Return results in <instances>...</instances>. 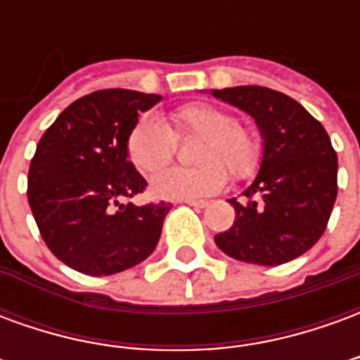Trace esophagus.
Returning a JSON list of instances; mask_svg holds the SVG:
<instances>
[{
	"mask_svg": "<svg viewBox=\"0 0 360 360\" xmlns=\"http://www.w3.org/2000/svg\"><path fill=\"white\" fill-rule=\"evenodd\" d=\"M185 202L193 208H206L208 206V200H185Z\"/></svg>",
	"mask_w": 360,
	"mask_h": 360,
	"instance_id": "obj_1",
	"label": "esophagus"
}]
</instances>
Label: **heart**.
Instances as JSON below:
<instances>
[{
    "label": "heart",
    "mask_w": 360,
    "mask_h": 360,
    "mask_svg": "<svg viewBox=\"0 0 360 360\" xmlns=\"http://www.w3.org/2000/svg\"><path fill=\"white\" fill-rule=\"evenodd\" d=\"M175 136L198 134L193 150L195 167H172L152 179V193L164 200H193L214 195L226 187L229 174L235 179L255 175L262 146L252 131L235 123L233 115L212 103H185L172 113ZM162 119L146 113L134 121L127 134L129 162L144 175L160 172L172 162L175 139Z\"/></svg>",
    "instance_id": "1"
}]
</instances>
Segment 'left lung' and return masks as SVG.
<instances>
[{
	"mask_svg": "<svg viewBox=\"0 0 360 360\" xmlns=\"http://www.w3.org/2000/svg\"><path fill=\"white\" fill-rule=\"evenodd\" d=\"M247 111L262 136L258 175L231 198L235 221L214 241L227 257L260 266L285 264L322 237L338 196V156L320 121L301 103L266 86L212 90Z\"/></svg>",
	"mask_w": 360,
	"mask_h": 360,
	"instance_id": "8db88e82",
	"label": "left lung"
}]
</instances>
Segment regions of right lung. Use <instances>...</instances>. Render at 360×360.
I'll use <instances>...</instances> for the list:
<instances>
[{
  "mask_svg": "<svg viewBox=\"0 0 360 360\" xmlns=\"http://www.w3.org/2000/svg\"><path fill=\"white\" fill-rule=\"evenodd\" d=\"M162 100L98 90L75 100L42 134L28 169V204L44 243L86 276H111L154 252L169 202L134 206L146 181L127 160V134Z\"/></svg>",
  "mask_w": 360,
  "mask_h": 360,
  "instance_id": "1",
  "label": "right lung"
}]
</instances>
